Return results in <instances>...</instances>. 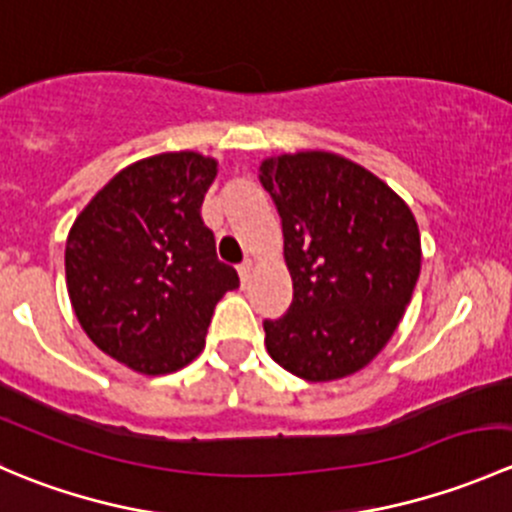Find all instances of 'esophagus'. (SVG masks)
<instances>
[{"label":"esophagus","mask_w":512,"mask_h":512,"mask_svg":"<svg viewBox=\"0 0 512 512\" xmlns=\"http://www.w3.org/2000/svg\"><path fill=\"white\" fill-rule=\"evenodd\" d=\"M252 270H255V265H252V260H245V262H242V265H237V275H240L242 285H245V282L250 280Z\"/></svg>","instance_id":"esophagus-1"}]
</instances>
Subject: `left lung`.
<instances>
[{
	"instance_id": "obj_1",
	"label": "left lung",
	"mask_w": 512,
	"mask_h": 512,
	"mask_svg": "<svg viewBox=\"0 0 512 512\" xmlns=\"http://www.w3.org/2000/svg\"><path fill=\"white\" fill-rule=\"evenodd\" d=\"M282 218L294 297L265 319V347L289 374L334 381L364 369L399 327L421 272L409 205L354 160L299 151L262 160Z\"/></svg>"
}]
</instances>
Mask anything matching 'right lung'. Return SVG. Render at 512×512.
Listing matches in <instances>:
<instances>
[{"label": "right lung", "mask_w": 512, "mask_h": 512, "mask_svg": "<svg viewBox=\"0 0 512 512\" xmlns=\"http://www.w3.org/2000/svg\"><path fill=\"white\" fill-rule=\"evenodd\" d=\"M218 160L160 153L113 175L66 240V289L91 342L146 376L183 369L205 347L210 317L240 285L215 255L200 205Z\"/></svg>", "instance_id": "1"}]
</instances>
